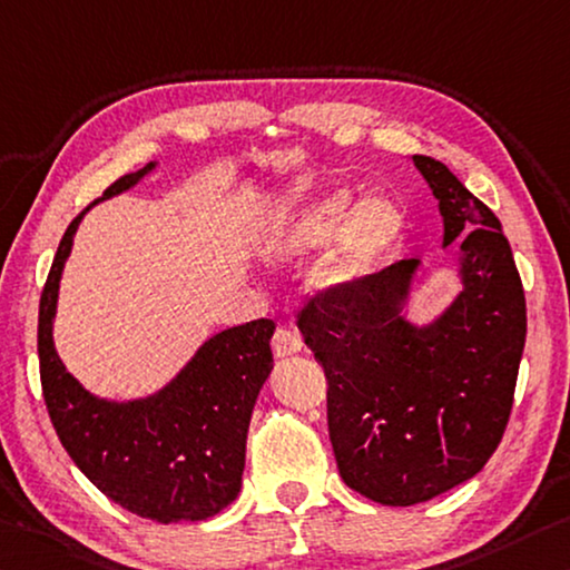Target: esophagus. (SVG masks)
<instances>
[{
	"label": "esophagus",
	"mask_w": 570,
	"mask_h": 570,
	"mask_svg": "<svg viewBox=\"0 0 570 570\" xmlns=\"http://www.w3.org/2000/svg\"><path fill=\"white\" fill-rule=\"evenodd\" d=\"M271 347H274L276 357L296 355L302 350V337L292 327H278L274 332V340H271Z\"/></svg>",
	"instance_id": "obj_1"
}]
</instances>
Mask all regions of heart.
I'll list each match as a JSON object with an SVG mask.
<instances>
[{"label": "heart", "mask_w": 570, "mask_h": 570, "mask_svg": "<svg viewBox=\"0 0 570 570\" xmlns=\"http://www.w3.org/2000/svg\"><path fill=\"white\" fill-rule=\"evenodd\" d=\"M405 218L391 203H363L350 189H337L306 205L271 233L264 250L271 258L304 261L340 243V250L322 266L317 284L324 292L345 294L363 284L403 238Z\"/></svg>", "instance_id": "obj_1"}]
</instances>
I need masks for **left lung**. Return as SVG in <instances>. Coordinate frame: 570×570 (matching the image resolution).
Returning a JSON list of instances; mask_svg holds the SVG:
<instances>
[{
  "mask_svg": "<svg viewBox=\"0 0 570 570\" xmlns=\"http://www.w3.org/2000/svg\"><path fill=\"white\" fill-rule=\"evenodd\" d=\"M459 240L462 292L426 327L403 317L419 261L405 258L352 292H320L296 314L327 377L337 469L367 500L411 508L480 472L508 429L525 292L500 220L439 159L413 155Z\"/></svg>",
  "mask_w": 570,
  "mask_h": 570,
  "instance_id": "obj_1",
  "label": "left lung"
}]
</instances>
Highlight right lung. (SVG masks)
<instances>
[{
	"label": "right lung",
	"mask_w": 570,
	"mask_h": 570,
	"mask_svg": "<svg viewBox=\"0 0 570 570\" xmlns=\"http://www.w3.org/2000/svg\"><path fill=\"white\" fill-rule=\"evenodd\" d=\"M151 169L155 161L119 177L101 200ZM86 210L68 225L40 296V383L52 426L80 472L124 510L165 525L213 518L240 492L250 413L274 367L268 340L276 324L253 320L218 332L149 399H96L52 345L62 266Z\"/></svg>",
	"instance_id": "1"
}]
</instances>
